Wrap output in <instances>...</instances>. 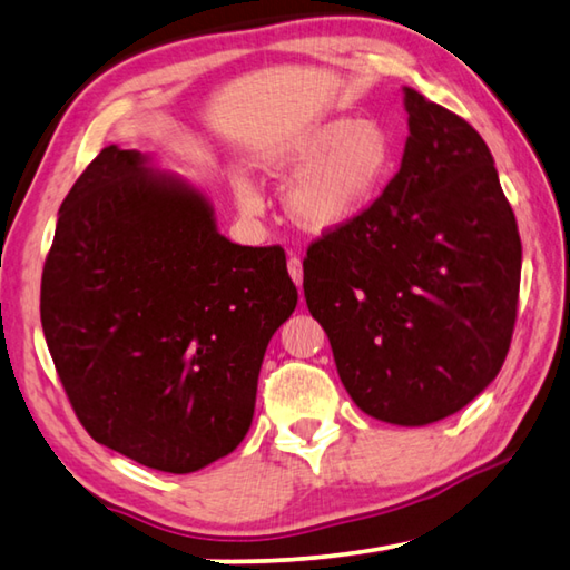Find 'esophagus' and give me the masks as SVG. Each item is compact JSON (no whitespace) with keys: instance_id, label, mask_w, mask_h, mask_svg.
Wrapping results in <instances>:
<instances>
[{"instance_id":"obj_1","label":"esophagus","mask_w":570,"mask_h":570,"mask_svg":"<svg viewBox=\"0 0 570 570\" xmlns=\"http://www.w3.org/2000/svg\"><path fill=\"white\" fill-rule=\"evenodd\" d=\"M288 276L294 278V284L298 286V292H302V284H304V266H302V258L298 256H288Z\"/></svg>"}]
</instances>
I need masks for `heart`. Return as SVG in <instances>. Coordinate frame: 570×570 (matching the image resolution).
Listing matches in <instances>:
<instances>
[{
  "label": "heart",
  "instance_id": "b5f03b06",
  "mask_svg": "<svg viewBox=\"0 0 570 570\" xmlns=\"http://www.w3.org/2000/svg\"><path fill=\"white\" fill-rule=\"evenodd\" d=\"M397 166V146L380 120L334 118L314 125L274 160L282 176L302 177L288 188L286 206L298 224L316 230L346 226L360 218L387 186ZM236 198L244 210L262 208L250 180L236 176Z\"/></svg>",
  "mask_w": 570,
  "mask_h": 570
}]
</instances>
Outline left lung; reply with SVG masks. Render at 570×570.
<instances>
[{
	"mask_svg": "<svg viewBox=\"0 0 570 570\" xmlns=\"http://www.w3.org/2000/svg\"><path fill=\"white\" fill-rule=\"evenodd\" d=\"M404 108L397 176L360 218L308 246L304 296L356 407L420 428L498 377L523 248L478 130L412 88Z\"/></svg>",
	"mask_w": 570,
	"mask_h": 570,
	"instance_id": "left-lung-1",
	"label": "left lung"
}]
</instances>
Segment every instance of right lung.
<instances>
[{"instance_id":"obj_1","label":"right lung","mask_w":570,"mask_h":570,"mask_svg":"<svg viewBox=\"0 0 570 570\" xmlns=\"http://www.w3.org/2000/svg\"><path fill=\"white\" fill-rule=\"evenodd\" d=\"M296 298L282 246L230 244L204 193L108 146L60 206L40 316L90 438L186 475L246 438Z\"/></svg>"}]
</instances>
